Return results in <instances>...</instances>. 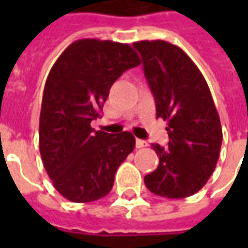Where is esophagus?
I'll return each mask as SVG.
<instances>
[{"instance_id": "1", "label": "esophagus", "mask_w": 248, "mask_h": 248, "mask_svg": "<svg viewBox=\"0 0 248 248\" xmlns=\"http://www.w3.org/2000/svg\"><path fill=\"white\" fill-rule=\"evenodd\" d=\"M146 146H147V142H146V140H135V147H137V149H142V147H146Z\"/></svg>"}]
</instances>
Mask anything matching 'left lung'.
Masks as SVG:
<instances>
[{"instance_id":"8db88e82","label":"left lung","mask_w":248,"mask_h":248,"mask_svg":"<svg viewBox=\"0 0 248 248\" xmlns=\"http://www.w3.org/2000/svg\"><path fill=\"white\" fill-rule=\"evenodd\" d=\"M155 99L156 118L167 121L169 146L153 143L159 165L145 177L146 187L159 197L194 195L215 170L222 127L207 82L186 53L166 41L133 44Z\"/></svg>"}]
</instances>
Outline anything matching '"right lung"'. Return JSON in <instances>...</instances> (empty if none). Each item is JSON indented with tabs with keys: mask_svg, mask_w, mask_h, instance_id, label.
I'll return each instance as SVG.
<instances>
[{
	"mask_svg": "<svg viewBox=\"0 0 248 248\" xmlns=\"http://www.w3.org/2000/svg\"><path fill=\"white\" fill-rule=\"evenodd\" d=\"M140 63L127 44L79 40L58 57L46 79L40 115V153L56 190L71 202L106 197L117 169L135 147L129 131L93 129L110 87Z\"/></svg>",
	"mask_w": 248,
	"mask_h": 248,
	"instance_id": "add662e5",
	"label": "right lung"
}]
</instances>
